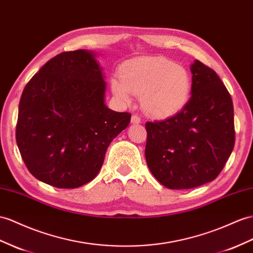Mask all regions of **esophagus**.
<instances>
[{"label":"esophagus","mask_w":253,"mask_h":253,"mask_svg":"<svg viewBox=\"0 0 253 253\" xmlns=\"http://www.w3.org/2000/svg\"><path fill=\"white\" fill-rule=\"evenodd\" d=\"M131 123H132V124H139V123H141V119L139 118L138 115L133 114V115L131 116Z\"/></svg>","instance_id":"34e87169"}]
</instances>
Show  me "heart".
Segmentation results:
<instances>
[{"mask_svg": "<svg viewBox=\"0 0 253 253\" xmlns=\"http://www.w3.org/2000/svg\"><path fill=\"white\" fill-rule=\"evenodd\" d=\"M111 89L124 105L132 101V93L141 95L147 113L165 118L178 112L191 93V77L185 67L163 57L128 61L120 68V79L113 78Z\"/></svg>", "mask_w": 253, "mask_h": 253, "instance_id": "obj_1", "label": "heart"}]
</instances>
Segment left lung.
<instances>
[{
  "label": "left lung",
  "mask_w": 253,
  "mask_h": 253,
  "mask_svg": "<svg viewBox=\"0 0 253 253\" xmlns=\"http://www.w3.org/2000/svg\"><path fill=\"white\" fill-rule=\"evenodd\" d=\"M191 97L175 115L147 122L145 158L153 175L170 189H190L215 179L235 143L231 95L218 75L196 61Z\"/></svg>",
  "instance_id": "left-lung-1"
}]
</instances>
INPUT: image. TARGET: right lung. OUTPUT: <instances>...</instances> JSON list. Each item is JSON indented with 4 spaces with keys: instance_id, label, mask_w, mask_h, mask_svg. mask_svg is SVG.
<instances>
[{
    "instance_id": "1",
    "label": "right lung",
    "mask_w": 253,
    "mask_h": 253,
    "mask_svg": "<svg viewBox=\"0 0 253 253\" xmlns=\"http://www.w3.org/2000/svg\"><path fill=\"white\" fill-rule=\"evenodd\" d=\"M86 50L49 60L25 85L16 140L30 173L56 188H78L94 179L112 140L131 114L105 105L101 67Z\"/></svg>"
}]
</instances>
